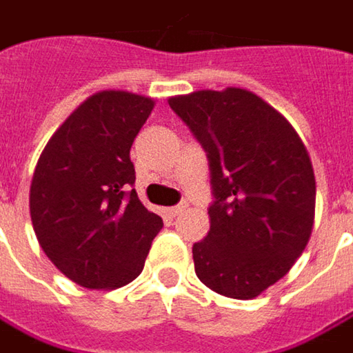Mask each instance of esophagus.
<instances>
[{"label":"esophagus","instance_id":"obj_1","mask_svg":"<svg viewBox=\"0 0 353 353\" xmlns=\"http://www.w3.org/2000/svg\"><path fill=\"white\" fill-rule=\"evenodd\" d=\"M187 209V205H176V207H170L168 209V213H170V216H179V214L183 213Z\"/></svg>","mask_w":353,"mask_h":353}]
</instances>
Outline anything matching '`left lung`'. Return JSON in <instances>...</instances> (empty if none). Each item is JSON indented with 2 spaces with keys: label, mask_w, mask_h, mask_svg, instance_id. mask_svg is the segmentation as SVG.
Returning a JSON list of instances; mask_svg holds the SVG:
<instances>
[{
  "label": "left lung",
  "mask_w": 353,
  "mask_h": 353,
  "mask_svg": "<svg viewBox=\"0 0 353 353\" xmlns=\"http://www.w3.org/2000/svg\"><path fill=\"white\" fill-rule=\"evenodd\" d=\"M168 104L211 166V229L192 245L194 273L225 297L255 299L290 271L312 237L310 152L290 120L249 90H199Z\"/></svg>",
  "instance_id": "left-lung-1"
}]
</instances>
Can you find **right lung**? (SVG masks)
Masks as SVG:
<instances>
[{"label":"right lung","mask_w":353,"mask_h":353,"mask_svg":"<svg viewBox=\"0 0 353 353\" xmlns=\"http://www.w3.org/2000/svg\"><path fill=\"white\" fill-rule=\"evenodd\" d=\"M154 100L124 90L86 98L48 140L30 187V214L48 259L88 290L140 275L163 219L140 203L130 146Z\"/></svg>","instance_id":"right-lung-1"}]
</instances>
